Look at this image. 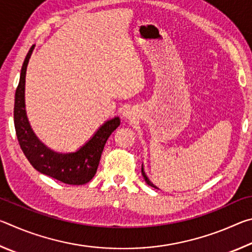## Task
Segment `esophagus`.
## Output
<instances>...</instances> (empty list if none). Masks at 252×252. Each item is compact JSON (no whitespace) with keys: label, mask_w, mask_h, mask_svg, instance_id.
<instances>
[{"label":"esophagus","mask_w":252,"mask_h":252,"mask_svg":"<svg viewBox=\"0 0 252 252\" xmlns=\"http://www.w3.org/2000/svg\"><path fill=\"white\" fill-rule=\"evenodd\" d=\"M125 117H126V118H129V117H130V113L127 112V111H126V112H125Z\"/></svg>","instance_id":"obj_1"}]
</instances>
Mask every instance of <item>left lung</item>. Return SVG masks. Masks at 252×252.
I'll list each match as a JSON object with an SVG mask.
<instances>
[{"instance_id":"obj_1","label":"left lung","mask_w":252,"mask_h":252,"mask_svg":"<svg viewBox=\"0 0 252 252\" xmlns=\"http://www.w3.org/2000/svg\"><path fill=\"white\" fill-rule=\"evenodd\" d=\"M141 172H142V176H143V178H144V180H146V182L148 183V185H149V186H151V187H153V188H156V189H158V188H157L155 185H153V183H152L150 180H149L148 177L146 176V173H144V171H143V167L141 168Z\"/></svg>"}]
</instances>
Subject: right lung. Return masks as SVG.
I'll use <instances>...</instances> for the list:
<instances>
[{"label": "right lung", "mask_w": 252, "mask_h": 252, "mask_svg": "<svg viewBox=\"0 0 252 252\" xmlns=\"http://www.w3.org/2000/svg\"><path fill=\"white\" fill-rule=\"evenodd\" d=\"M34 45L31 46L21 70L20 82L15 92L14 126L20 147L30 163L37 171L66 185H84L94 177L100 158L111 133L120 126V119L106 121L96 133L74 153H57L42 143L29 125L24 103L25 74Z\"/></svg>", "instance_id": "1"}]
</instances>
